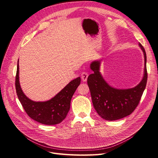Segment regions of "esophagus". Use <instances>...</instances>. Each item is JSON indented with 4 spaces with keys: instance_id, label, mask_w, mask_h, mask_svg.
<instances>
[{
    "instance_id": "obj_1",
    "label": "esophagus",
    "mask_w": 158,
    "mask_h": 158,
    "mask_svg": "<svg viewBox=\"0 0 158 158\" xmlns=\"http://www.w3.org/2000/svg\"><path fill=\"white\" fill-rule=\"evenodd\" d=\"M88 73H85V72H83L81 73V79L83 81H86L87 80V78H88Z\"/></svg>"
}]
</instances>
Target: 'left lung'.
I'll list each match as a JSON object with an SVG mask.
<instances>
[{
	"label": "left lung",
	"mask_w": 158,
	"mask_h": 158,
	"mask_svg": "<svg viewBox=\"0 0 158 158\" xmlns=\"http://www.w3.org/2000/svg\"><path fill=\"white\" fill-rule=\"evenodd\" d=\"M138 45L143 53L144 69L142 80L134 87L117 89L110 85L100 72L102 59L95 60L90 64L94 73L88 77L87 83L92 103L98 114L106 120L112 121L129 115L140 102L146 87L147 73L146 53L142 44Z\"/></svg>",
	"instance_id": "1"
}]
</instances>
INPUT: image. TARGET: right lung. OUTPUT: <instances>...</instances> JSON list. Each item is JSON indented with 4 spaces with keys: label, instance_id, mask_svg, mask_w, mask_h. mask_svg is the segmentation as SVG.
<instances>
[{
    "label": "right lung",
    "instance_id": "obj_1",
    "mask_svg": "<svg viewBox=\"0 0 158 158\" xmlns=\"http://www.w3.org/2000/svg\"><path fill=\"white\" fill-rule=\"evenodd\" d=\"M18 62L19 59L17 64L16 90L18 98L27 115L35 121L43 124L55 125L60 123L69 112L71 98L80 84V77L71 81L50 100L34 101L28 98L21 88Z\"/></svg>",
    "mask_w": 158,
    "mask_h": 158
}]
</instances>
